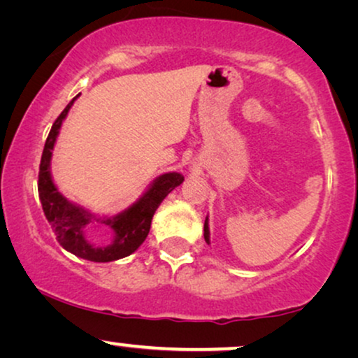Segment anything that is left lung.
<instances>
[{
	"label": "left lung",
	"instance_id": "1",
	"mask_svg": "<svg viewBox=\"0 0 358 358\" xmlns=\"http://www.w3.org/2000/svg\"><path fill=\"white\" fill-rule=\"evenodd\" d=\"M208 220L205 218V224H203V238H205V241H207L208 244H210V231H208Z\"/></svg>",
	"mask_w": 358,
	"mask_h": 358
}]
</instances>
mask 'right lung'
Wrapping results in <instances>:
<instances>
[{"mask_svg":"<svg viewBox=\"0 0 358 358\" xmlns=\"http://www.w3.org/2000/svg\"><path fill=\"white\" fill-rule=\"evenodd\" d=\"M75 99H73L70 104L65 107V110L57 117V120L53 122L52 125L50 134L47 136L41 159V168H38V197H41L45 218L48 220V223H50L60 246H63L66 251H70L78 257L86 259V261H117V259L130 256L131 252H135L136 249L140 248V244L145 241L146 236H148L151 220H153L156 208L159 207L161 202H163L166 195H168L171 190H174L179 184H182L184 176L179 173H168L159 176L138 202H135L130 208L115 215V217L101 220V223L109 224V227L114 229V241L106 248L92 246V244L86 241L85 228L87 223H91V220L94 217H92L91 213H87L85 208L76 207V205H73L70 200L63 197V195L58 192L55 184H53L50 176V159L53 145H55L62 122L66 117L68 110H70V107L73 106ZM97 222H99V218H97Z\"/></svg>","mask_w":358,"mask_h":358,"instance_id":"add662e5","label":"right lung"}]
</instances>
